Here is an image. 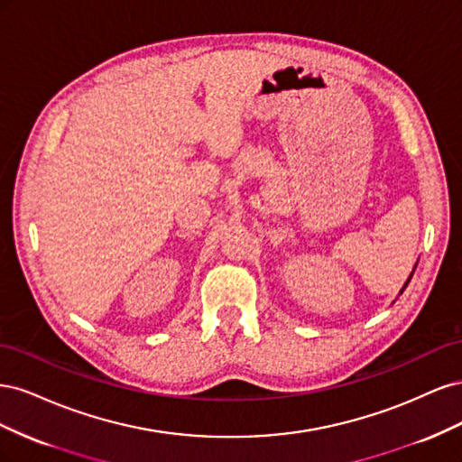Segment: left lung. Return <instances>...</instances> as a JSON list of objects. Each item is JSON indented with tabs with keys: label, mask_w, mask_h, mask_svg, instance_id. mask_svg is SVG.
Listing matches in <instances>:
<instances>
[{
	"label": "left lung",
	"mask_w": 462,
	"mask_h": 462,
	"mask_svg": "<svg viewBox=\"0 0 462 462\" xmlns=\"http://www.w3.org/2000/svg\"><path fill=\"white\" fill-rule=\"evenodd\" d=\"M404 287H407V285H404ZM401 292H402V291H401Z\"/></svg>",
	"instance_id": "obj_1"
}]
</instances>
